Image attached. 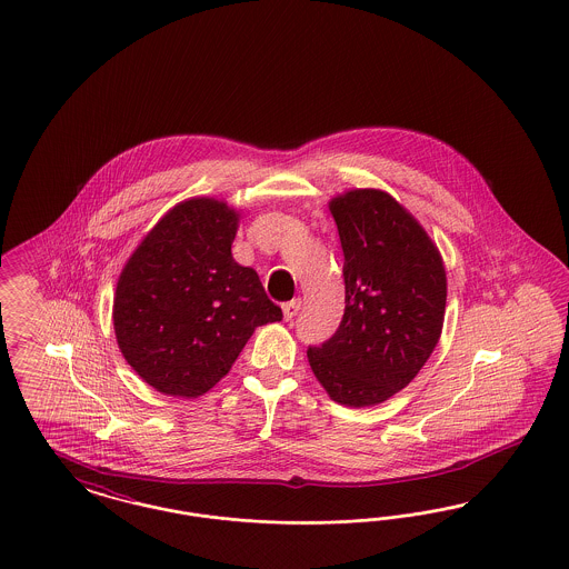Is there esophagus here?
Segmentation results:
<instances>
[{
    "label": "esophagus",
    "instance_id": "esophagus-1",
    "mask_svg": "<svg viewBox=\"0 0 569 569\" xmlns=\"http://www.w3.org/2000/svg\"><path fill=\"white\" fill-rule=\"evenodd\" d=\"M298 311H300V298H295V300L283 305V318L288 319V321L295 319Z\"/></svg>",
    "mask_w": 569,
    "mask_h": 569
}]
</instances>
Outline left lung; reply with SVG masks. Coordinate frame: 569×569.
Returning <instances> with one entry per match:
<instances>
[{"mask_svg":"<svg viewBox=\"0 0 569 569\" xmlns=\"http://www.w3.org/2000/svg\"><path fill=\"white\" fill-rule=\"evenodd\" d=\"M330 211L345 256V313L307 358L332 400L370 407L409 386L432 356L447 274L426 230L386 192L351 190Z\"/></svg>","mask_w":569,"mask_h":569,"instance_id":"8db88e82","label":"left lung"}]
</instances>
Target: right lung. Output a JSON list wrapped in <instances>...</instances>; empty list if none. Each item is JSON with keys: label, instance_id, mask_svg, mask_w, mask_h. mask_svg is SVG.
<instances>
[{"label": "right lung", "instance_id": "1", "mask_svg": "<svg viewBox=\"0 0 569 569\" xmlns=\"http://www.w3.org/2000/svg\"><path fill=\"white\" fill-rule=\"evenodd\" d=\"M237 222L220 201H183L148 232L118 279V347L162 393L203 396L258 326L283 318L258 273L232 260Z\"/></svg>", "mask_w": 569, "mask_h": 569}]
</instances>
